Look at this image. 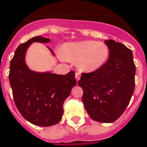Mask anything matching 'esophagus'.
Returning <instances> with one entry per match:
<instances>
[{"label": "esophagus", "instance_id": "esophagus-1", "mask_svg": "<svg viewBox=\"0 0 147 147\" xmlns=\"http://www.w3.org/2000/svg\"><path fill=\"white\" fill-rule=\"evenodd\" d=\"M80 77H81V74L79 73V72H76V79L77 82L80 80Z\"/></svg>", "mask_w": 147, "mask_h": 147}]
</instances>
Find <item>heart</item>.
Masks as SVG:
<instances>
[{"instance_id":"obj_1","label":"heart","mask_w":147,"mask_h":147,"mask_svg":"<svg viewBox=\"0 0 147 147\" xmlns=\"http://www.w3.org/2000/svg\"><path fill=\"white\" fill-rule=\"evenodd\" d=\"M62 59L76 61L81 71L93 72L104 65L108 59L110 49L107 45L94 40L66 42L60 49Z\"/></svg>"}]
</instances>
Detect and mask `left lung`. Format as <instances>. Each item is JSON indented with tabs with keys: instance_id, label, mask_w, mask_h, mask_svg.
I'll return each instance as SVG.
<instances>
[{
	"instance_id": "obj_1",
	"label": "left lung",
	"mask_w": 147,
	"mask_h": 147,
	"mask_svg": "<svg viewBox=\"0 0 147 147\" xmlns=\"http://www.w3.org/2000/svg\"><path fill=\"white\" fill-rule=\"evenodd\" d=\"M110 49L104 65L82 74V101L89 116L100 123H112L122 115L130 103L135 86L136 66L132 51L114 40H105Z\"/></svg>"
}]
</instances>
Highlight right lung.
<instances>
[{
	"mask_svg": "<svg viewBox=\"0 0 147 147\" xmlns=\"http://www.w3.org/2000/svg\"><path fill=\"white\" fill-rule=\"evenodd\" d=\"M49 38L38 36L17 47L10 61L9 80L15 105L21 115L34 125L49 127L58 123L63 114V103L76 86L75 72L57 75L31 70L25 61L33 42L48 43ZM50 50L52 55H55Z\"/></svg>",
	"mask_w": 147,
	"mask_h": 147,
	"instance_id": "add662e5",
	"label": "right lung"
}]
</instances>
